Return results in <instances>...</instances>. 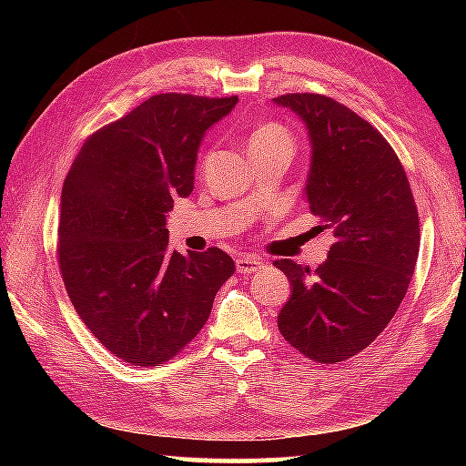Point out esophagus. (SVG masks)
Returning <instances> with one entry per match:
<instances>
[{"label":"esophagus","instance_id":"obj_1","mask_svg":"<svg viewBox=\"0 0 466 466\" xmlns=\"http://www.w3.org/2000/svg\"><path fill=\"white\" fill-rule=\"evenodd\" d=\"M263 267V261L258 257L244 255L236 258V271L238 273H257Z\"/></svg>","mask_w":466,"mask_h":466}]
</instances>
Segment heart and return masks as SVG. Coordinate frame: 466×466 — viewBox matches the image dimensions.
I'll use <instances>...</instances> for the list:
<instances>
[{
    "label": "heart",
    "instance_id": "obj_1",
    "mask_svg": "<svg viewBox=\"0 0 466 466\" xmlns=\"http://www.w3.org/2000/svg\"><path fill=\"white\" fill-rule=\"evenodd\" d=\"M278 146H291V136L289 131L279 123H265L258 125V127L250 133L248 139V152L252 156L265 152L269 147ZM294 147V146H291Z\"/></svg>",
    "mask_w": 466,
    "mask_h": 466
}]
</instances>
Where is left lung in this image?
<instances>
[{
	"mask_svg": "<svg viewBox=\"0 0 466 466\" xmlns=\"http://www.w3.org/2000/svg\"><path fill=\"white\" fill-rule=\"evenodd\" d=\"M273 100L306 123V197L319 228L335 234L314 271L291 258L275 261L291 286L278 327L302 356L337 364L366 350L403 302L420 255V214L399 156L358 113L322 94Z\"/></svg>",
	"mask_w": 466,
	"mask_h": 466,
	"instance_id": "left-lung-1",
	"label": "left lung"
}]
</instances>
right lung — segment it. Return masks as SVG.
<instances>
[{
    "label": "right lung",
    "mask_w": 466,
    "mask_h": 466,
    "mask_svg": "<svg viewBox=\"0 0 466 466\" xmlns=\"http://www.w3.org/2000/svg\"><path fill=\"white\" fill-rule=\"evenodd\" d=\"M238 96L156 94L84 141L61 191L57 257L77 317L131 366L177 358L234 261L168 250L167 214L193 191L197 149Z\"/></svg>",
    "instance_id": "obj_1"
}]
</instances>
